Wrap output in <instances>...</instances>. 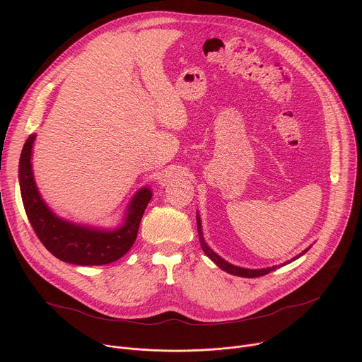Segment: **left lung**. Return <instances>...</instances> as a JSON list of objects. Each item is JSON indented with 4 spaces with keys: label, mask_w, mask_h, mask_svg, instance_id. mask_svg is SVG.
<instances>
[{
    "label": "left lung",
    "mask_w": 362,
    "mask_h": 362,
    "mask_svg": "<svg viewBox=\"0 0 362 362\" xmlns=\"http://www.w3.org/2000/svg\"><path fill=\"white\" fill-rule=\"evenodd\" d=\"M196 222H197V233H199V240H200V246H202V249H203V252L208 255L211 259L222 269V271H226L228 274H230V275H236V276H243V278H257V276H264V275H267V274H269V272H272V271H275L278 267H272V268H264V269H246V268H240V267H235V265H232V264H229V262H226L225 259H222V257L218 255V253H215L208 245H206V242H204V239H203V232H202V222H200V218H199V214H197V216H196ZM309 249V247H308ZM308 249H305L302 253H299V255H296L293 259H291V261H295V259H298L299 256H302L305 252H308ZM291 261H288V262H285V264H289Z\"/></svg>",
    "instance_id": "8db88e82"
}]
</instances>
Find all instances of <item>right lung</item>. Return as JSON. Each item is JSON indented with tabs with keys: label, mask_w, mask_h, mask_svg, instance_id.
<instances>
[{
	"label": "right lung",
	"mask_w": 362,
	"mask_h": 362,
	"mask_svg": "<svg viewBox=\"0 0 362 362\" xmlns=\"http://www.w3.org/2000/svg\"><path fill=\"white\" fill-rule=\"evenodd\" d=\"M34 140L35 134H31L24 143L18 177L27 218L41 243L60 261L74 265H107L120 259L137 238L151 190L143 187L133 196L120 228L94 229L67 222L51 212L37 189L31 168Z\"/></svg>",
	"instance_id": "right-lung-1"
}]
</instances>
